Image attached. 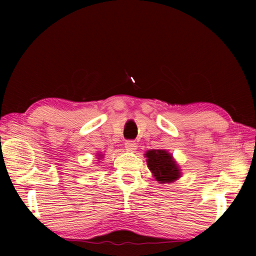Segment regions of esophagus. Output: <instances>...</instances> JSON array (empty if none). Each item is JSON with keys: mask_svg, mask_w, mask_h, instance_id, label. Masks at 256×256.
Listing matches in <instances>:
<instances>
[{"mask_svg": "<svg viewBox=\"0 0 256 256\" xmlns=\"http://www.w3.org/2000/svg\"><path fill=\"white\" fill-rule=\"evenodd\" d=\"M124 145H125V148H126L128 150H131V152H134L138 148V145L134 142V140H126Z\"/></svg>", "mask_w": 256, "mask_h": 256, "instance_id": "esophagus-1", "label": "esophagus"}]
</instances>
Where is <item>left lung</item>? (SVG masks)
I'll use <instances>...</instances> for the list:
<instances>
[{
	"mask_svg": "<svg viewBox=\"0 0 256 256\" xmlns=\"http://www.w3.org/2000/svg\"><path fill=\"white\" fill-rule=\"evenodd\" d=\"M148 166L160 184H170L180 177V168L172 154L165 150H150L146 152Z\"/></svg>",
	"mask_w": 256,
	"mask_h": 256,
	"instance_id": "obj_1",
	"label": "left lung"
}]
</instances>
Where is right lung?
Returning a JSON list of instances; mask_svg holds the SVG:
<instances>
[{"mask_svg":"<svg viewBox=\"0 0 256 256\" xmlns=\"http://www.w3.org/2000/svg\"><path fill=\"white\" fill-rule=\"evenodd\" d=\"M99 157H100V155H99Z\"/></svg>","mask_w":256,"mask_h":256,"instance_id":"add662e5","label":"right lung"}]
</instances>
